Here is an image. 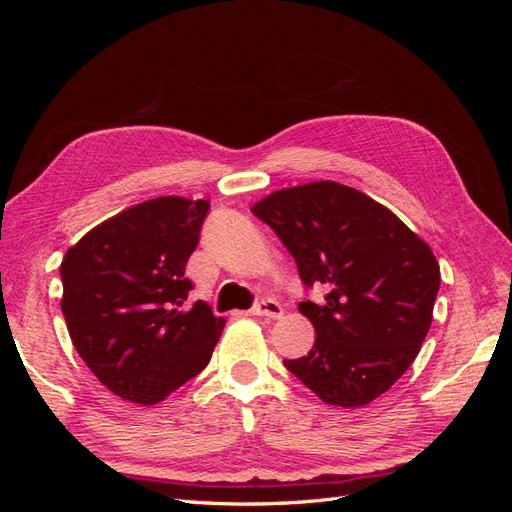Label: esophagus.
I'll return each mask as SVG.
<instances>
[{
  "mask_svg": "<svg viewBox=\"0 0 512 512\" xmlns=\"http://www.w3.org/2000/svg\"><path fill=\"white\" fill-rule=\"evenodd\" d=\"M250 312L254 316H267V318H275L277 320V318H282L284 309L275 299H260L258 303H254V307L250 309Z\"/></svg>",
  "mask_w": 512,
  "mask_h": 512,
  "instance_id": "esophagus-1",
  "label": "esophagus"
}]
</instances>
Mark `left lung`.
<instances>
[{
  "label": "left lung",
  "mask_w": 512,
  "mask_h": 512,
  "mask_svg": "<svg viewBox=\"0 0 512 512\" xmlns=\"http://www.w3.org/2000/svg\"><path fill=\"white\" fill-rule=\"evenodd\" d=\"M252 213L280 237L307 290L329 288L322 305L299 303L316 342L286 369L342 408L389 391L431 327L440 265L429 245L374 198L335 181L273 192Z\"/></svg>",
  "instance_id": "1"
}]
</instances>
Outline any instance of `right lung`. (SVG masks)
<instances>
[{"label": "right lung", "mask_w": 512, "mask_h": 512, "mask_svg": "<svg viewBox=\"0 0 512 512\" xmlns=\"http://www.w3.org/2000/svg\"><path fill=\"white\" fill-rule=\"evenodd\" d=\"M209 200L162 196L89 230L61 262L64 312L76 352L115 395L158 404L211 361L226 320L196 301L185 265Z\"/></svg>", "instance_id": "right-lung-1"}]
</instances>
